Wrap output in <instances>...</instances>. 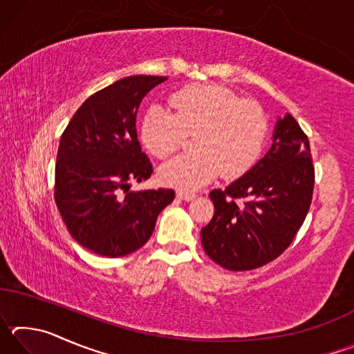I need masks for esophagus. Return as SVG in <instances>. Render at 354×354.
<instances>
[{
	"mask_svg": "<svg viewBox=\"0 0 354 354\" xmlns=\"http://www.w3.org/2000/svg\"><path fill=\"white\" fill-rule=\"evenodd\" d=\"M176 196L179 200H184V201H190L195 198V194H192V192H184V190H178L176 192Z\"/></svg>",
	"mask_w": 354,
	"mask_h": 354,
	"instance_id": "esophagus-1",
	"label": "esophagus"
}]
</instances>
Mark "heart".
Masks as SVG:
<instances>
[{
	"label": "heart",
	"mask_w": 354,
	"mask_h": 354,
	"mask_svg": "<svg viewBox=\"0 0 354 354\" xmlns=\"http://www.w3.org/2000/svg\"><path fill=\"white\" fill-rule=\"evenodd\" d=\"M173 113L149 109L140 124L143 145L156 158H167L194 136L195 153L164 164L160 181L195 190L221 171L225 178L243 175L256 162L267 136V117L251 100L217 84H195L170 98Z\"/></svg>",
	"instance_id": "heart-1"
}]
</instances>
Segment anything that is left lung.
Listing matches in <instances>:
<instances>
[{
    "instance_id": "obj_1",
    "label": "left lung",
    "mask_w": 354,
    "mask_h": 354,
    "mask_svg": "<svg viewBox=\"0 0 354 354\" xmlns=\"http://www.w3.org/2000/svg\"><path fill=\"white\" fill-rule=\"evenodd\" d=\"M272 147L243 176L209 196L201 230L206 254L226 270H253L283 253L306 218L314 190L308 136L290 113L274 124Z\"/></svg>"
}]
</instances>
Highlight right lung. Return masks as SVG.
I'll return each mask as SVG.
<instances>
[{"instance_id":"right-lung-1","label":"right lung","mask_w":354,"mask_h":354,"mask_svg":"<svg viewBox=\"0 0 354 354\" xmlns=\"http://www.w3.org/2000/svg\"><path fill=\"white\" fill-rule=\"evenodd\" d=\"M165 76L115 81L81 104L57 149L55 200L75 241L106 257L134 253L151 237L171 189L131 190L153 165L137 140L136 117L145 95Z\"/></svg>"}]
</instances>
